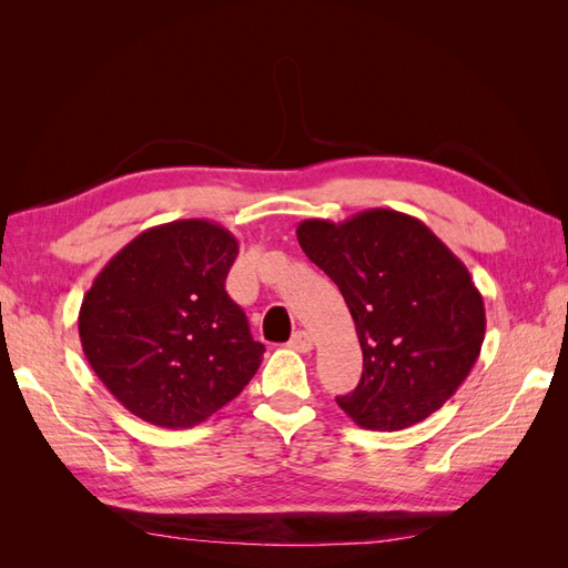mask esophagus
I'll return each instance as SVG.
<instances>
[{
	"label": "esophagus",
	"instance_id": "obj_1",
	"mask_svg": "<svg viewBox=\"0 0 568 568\" xmlns=\"http://www.w3.org/2000/svg\"><path fill=\"white\" fill-rule=\"evenodd\" d=\"M288 348L298 351V353H311L313 351V336L307 332H296L288 341Z\"/></svg>",
	"mask_w": 568,
	"mask_h": 568
}]
</instances>
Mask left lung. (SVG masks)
Here are the masks:
<instances>
[{"mask_svg": "<svg viewBox=\"0 0 568 568\" xmlns=\"http://www.w3.org/2000/svg\"><path fill=\"white\" fill-rule=\"evenodd\" d=\"M298 244L346 298L363 376L338 407L363 428L400 432L448 403L486 336L484 296L422 220L369 209L303 220Z\"/></svg>", "mask_w": 568, "mask_h": 568, "instance_id": "8db88e82", "label": "left lung"}]
</instances>
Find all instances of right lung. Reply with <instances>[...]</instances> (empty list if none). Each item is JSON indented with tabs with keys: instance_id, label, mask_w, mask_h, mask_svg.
<instances>
[{
	"instance_id": "add662e5",
	"label": "right lung",
	"mask_w": 568,
	"mask_h": 568,
	"mask_svg": "<svg viewBox=\"0 0 568 568\" xmlns=\"http://www.w3.org/2000/svg\"><path fill=\"white\" fill-rule=\"evenodd\" d=\"M239 242L217 222L175 220L120 248L80 305L82 351L113 398L163 428H192L263 363L225 291Z\"/></svg>"
}]
</instances>
